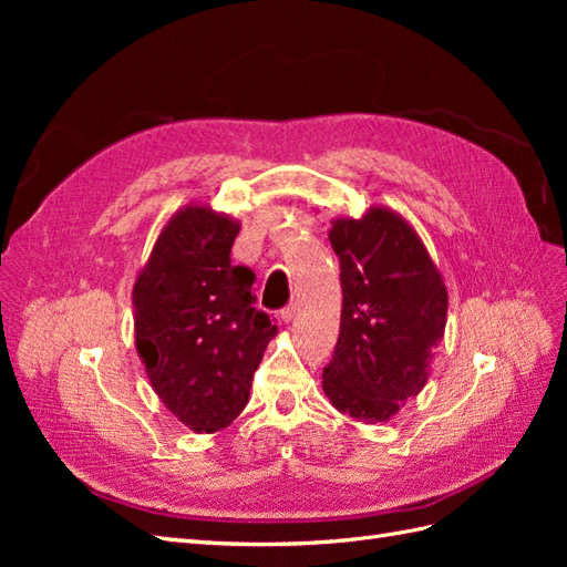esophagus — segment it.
Instances as JSON below:
<instances>
[{"instance_id": "1", "label": "esophagus", "mask_w": 567, "mask_h": 567, "mask_svg": "<svg viewBox=\"0 0 567 567\" xmlns=\"http://www.w3.org/2000/svg\"><path fill=\"white\" fill-rule=\"evenodd\" d=\"M296 315H298V305H288V307H284V310H281V321L290 323V321L296 319Z\"/></svg>"}]
</instances>
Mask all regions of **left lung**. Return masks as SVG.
Instances as JSON below:
<instances>
[{"label":"left lung","mask_w":567,"mask_h":567,"mask_svg":"<svg viewBox=\"0 0 567 567\" xmlns=\"http://www.w3.org/2000/svg\"><path fill=\"white\" fill-rule=\"evenodd\" d=\"M340 257V336L323 394L354 421L383 423L416 398L447 326V286L409 221L385 205L333 217Z\"/></svg>","instance_id":"8db88e82"}]
</instances>
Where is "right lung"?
<instances>
[{"instance_id":"add662e5","label":"right lung","mask_w":567,"mask_h":567,"mask_svg":"<svg viewBox=\"0 0 567 567\" xmlns=\"http://www.w3.org/2000/svg\"><path fill=\"white\" fill-rule=\"evenodd\" d=\"M241 221L192 200L136 271L134 346L148 383L194 433H217L248 404L277 326L252 307L255 274L231 265Z\"/></svg>"}]
</instances>
